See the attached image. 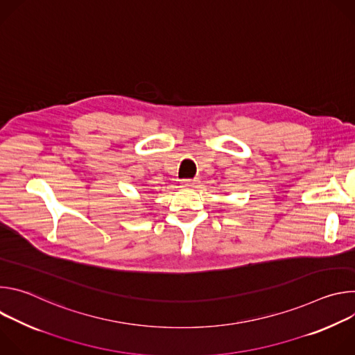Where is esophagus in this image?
<instances>
[{
	"mask_svg": "<svg viewBox=\"0 0 355 355\" xmlns=\"http://www.w3.org/2000/svg\"><path fill=\"white\" fill-rule=\"evenodd\" d=\"M196 184H198L196 180H184V181L181 182V188H184V189H191V188H195Z\"/></svg>",
	"mask_w": 355,
	"mask_h": 355,
	"instance_id": "34e87169",
	"label": "esophagus"
}]
</instances>
